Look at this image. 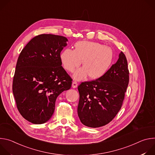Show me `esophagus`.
Here are the masks:
<instances>
[{
    "label": "esophagus",
    "instance_id": "obj_1",
    "mask_svg": "<svg viewBox=\"0 0 155 155\" xmlns=\"http://www.w3.org/2000/svg\"><path fill=\"white\" fill-rule=\"evenodd\" d=\"M72 86L73 88H76L77 86H78V83L75 81H73L72 82Z\"/></svg>",
    "mask_w": 155,
    "mask_h": 155
}]
</instances>
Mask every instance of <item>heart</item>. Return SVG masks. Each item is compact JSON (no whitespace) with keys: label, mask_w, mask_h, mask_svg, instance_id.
Segmentation results:
<instances>
[{"label":"heart","mask_w":155,"mask_h":155,"mask_svg":"<svg viewBox=\"0 0 155 155\" xmlns=\"http://www.w3.org/2000/svg\"><path fill=\"white\" fill-rule=\"evenodd\" d=\"M113 57L110 48L97 42L81 41L75 43L74 50H64L61 54V61L64 68L70 72L80 67L83 61V68L74 75L75 80H81L87 75L91 79L102 77L108 70Z\"/></svg>","instance_id":"obj_1"}]
</instances>
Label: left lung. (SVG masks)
I'll return each mask as SVG.
<instances>
[{"mask_svg": "<svg viewBox=\"0 0 155 155\" xmlns=\"http://www.w3.org/2000/svg\"><path fill=\"white\" fill-rule=\"evenodd\" d=\"M129 74L126 58L121 51L117 62L102 77L78 85L77 111L84 125L99 127L115 117L124 99Z\"/></svg>", "mask_w": 155, "mask_h": 155, "instance_id": "obj_1", "label": "left lung"}]
</instances>
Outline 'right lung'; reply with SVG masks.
Listing matches in <instances>:
<instances>
[{
    "instance_id": "obj_1",
    "label": "right lung",
    "mask_w": 155,
    "mask_h": 155,
    "mask_svg": "<svg viewBox=\"0 0 155 155\" xmlns=\"http://www.w3.org/2000/svg\"><path fill=\"white\" fill-rule=\"evenodd\" d=\"M68 38L40 34L22 50L16 65L12 90L19 112L34 124L53 115L57 97L69 90L72 78L62 68L60 53Z\"/></svg>"
}]
</instances>
